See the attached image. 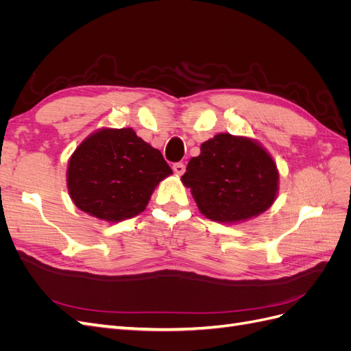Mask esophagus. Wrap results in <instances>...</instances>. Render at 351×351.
<instances>
[{"instance_id": "34e87169", "label": "esophagus", "mask_w": 351, "mask_h": 351, "mask_svg": "<svg viewBox=\"0 0 351 351\" xmlns=\"http://www.w3.org/2000/svg\"><path fill=\"white\" fill-rule=\"evenodd\" d=\"M173 169H174V173H176L177 176H182V174H184V171H186V165L182 164V162H177V164L173 165Z\"/></svg>"}]
</instances>
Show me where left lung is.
I'll use <instances>...</instances> for the list:
<instances>
[{
    "instance_id": "left-lung-1",
    "label": "left lung",
    "mask_w": 351,
    "mask_h": 351,
    "mask_svg": "<svg viewBox=\"0 0 351 351\" xmlns=\"http://www.w3.org/2000/svg\"><path fill=\"white\" fill-rule=\"evenodd\" d=\"M182 183L200 214L221 224H239L269 209L278 196L280 174L271 154L254 139L215 134L189 161Z\"/></svg>"
}]
</instances>
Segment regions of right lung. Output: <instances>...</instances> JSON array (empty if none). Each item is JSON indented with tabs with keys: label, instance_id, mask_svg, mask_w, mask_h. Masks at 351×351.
<instances>
[{
	"label": "right lung",
	"instance_id": "1",
	"mask_svg": "<svg viewBox=\"0 0 351 351\" xmlns=\"http://www.w3.org/2000/svg\"><path fill=\"white\" fill-rule=\"evenodd\" d=\"M171 174L162 154L130 127H104L71 154L67 190L80 210L114 224L143 212L159 182Z\"/></svg>",
	"mask_w": 351,
	"mask_h": 351
}]
</instances>
